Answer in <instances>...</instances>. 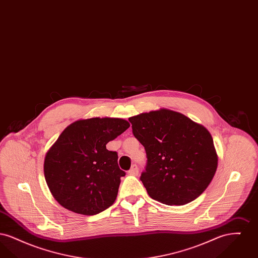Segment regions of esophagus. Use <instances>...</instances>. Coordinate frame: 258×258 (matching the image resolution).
Segmentation results:
<instances>
[{
	"mask_svg": "<svg viewBox=\"0 0 258 258\" xmlns=\"http://www.w3.org/2000/svg\"><path fill=\"white\" fill-rule=\"evenodd\" d=\"M138 168H137V165L136 164H134L133 166H132V168L128 170V174L130 175H133V176H137L138 175Z\"/></svg>",
	"mask_w": 258,
	"mask_h": 258,
	"instance_id": "34e87169",
	"label": "esophagus"
}]
</instances>
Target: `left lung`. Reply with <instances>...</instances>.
<instances>
[{
	"instance_id": "obj_1",
	"label": "left lung",
	"mask_w": 258,
	"mask_h": 258,
	"mask_svg": "<svg viewBox=\"0 0 258 258\" xmlns=\"http://www.w3.org/2000/svg\"><path fill=\"white\" fill-rule=\"evenodd\" d=\"M128 121L147 154L140 180L150 197L181 206L207 188L217 171L218 155L204 125L166 108L141 113Z\"/></svg>"
}]
</instances>
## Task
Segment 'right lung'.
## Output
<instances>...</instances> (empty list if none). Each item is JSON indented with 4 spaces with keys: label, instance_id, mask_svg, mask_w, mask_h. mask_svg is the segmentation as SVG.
I'll return each mask as SVG.
<instances>
[{
    "label": "right lung",
    "instance_id": "add662e5",
    "mask_svg": "<svg viewBox=\"0 0 258 258\" xmlns=\"http://www.w3.org/2000/svg\"><path fill=\"white\" fill-rule=\"evenodd\" d=\"M130 123L121 118H90L68 125L44 159L46 184L55 200L76 214L93 216L115 202L125 173L106 144Z\"/></svg>",
    "mask_w": 258,
    "mask_h": 258
}]
</instances>
